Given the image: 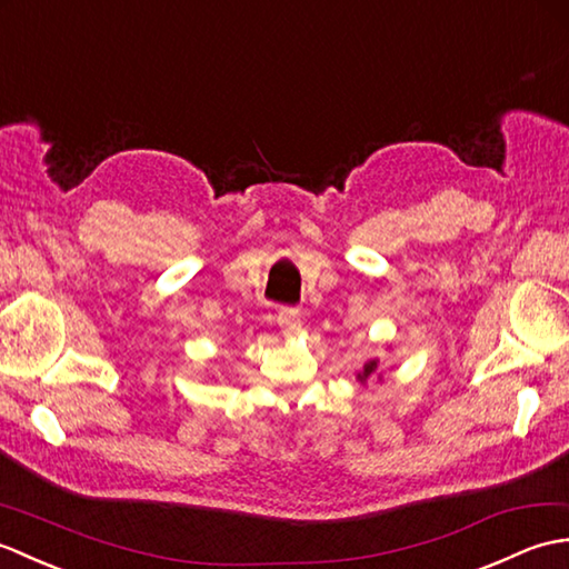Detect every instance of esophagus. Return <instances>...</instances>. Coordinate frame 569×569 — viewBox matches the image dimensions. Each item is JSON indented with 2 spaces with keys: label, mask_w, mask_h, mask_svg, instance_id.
Masks as SVG:
<instances>
[{
  "label": "esophagus",
  "mask_w": 569,
  "mask_h": 569,
  "mask_svg": "<svg viewBox=\"0 0 569 569\" xmlns=\"http://www.w3.org/2000/svg\"><path fill=\"white\" fill-rule=\"evenodd\" d=\"M277 323H280L284 336H295L301 331V317L297 309H282L277 313Z\"/></svg>",
  "instance_id": "34e87169"
}]
</instances>
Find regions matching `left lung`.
Masks as SVG:
<instances>
[{
  "label": "left lung",
  "mask_w": 569,
  "mask_h": 569,
  "mask_svg": "<svg viewBox=\"0 0 569 569\" xmlns=\"http://www.w3.org/2000/svg\"><path fill=\"white\" fill-rule=\"evenodd\" d=\"M377 365H380V360H368V362H365V368H362V372H358V382L360 385H368V380H370V377L372 375H377V380H380L382 382V372H377Z\"/></svg>",
  "instance_id": "obj_1"
}]
</instances>
